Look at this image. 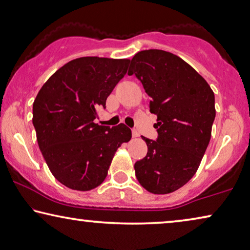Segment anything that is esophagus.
Returning <instances> with one entry per match:
<instances>
[{"mask_svg": "<svg viewBox=\"0 0 250 250\" xmlns=\"http://www.w3.org/2000/svg\"><path fill=\"white\" fill-rule=\"evenodd\" d=\"M132 137H133V138L139 137V132H138L137 130H132Z\"/></svg>", "mask_w": 250, "mask_h": 250, "instance_id": "obj_1", "label": "esophagus"}]
</instances>
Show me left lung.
<instances>
[{
  "label": "left lung",
  "mask_w": 250,
  "mask_h": 250,
  "mask_svg": "<svg viewBox=\"0 0 250 250\" xmlns=\"http://www.w3.org/2000/svg\"><path fill=\"white\" fill-rule=\"evenodd\" d=\"M144 85L150 112L157 115V140L146 141V157L135 164L140 185L154 194H168L194 176L210 143L215 118L214 93L183 59L159 49L141 50L128 75Z\"/></svg>",
  "instance_id": "obj_1"
}]
</instances>
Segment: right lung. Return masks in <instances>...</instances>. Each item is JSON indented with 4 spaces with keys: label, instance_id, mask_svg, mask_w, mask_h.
<instances>
[{
    "label": "right lung",
    "instance_id": "right-lung-1",
    "mask_svg": "<svg viewBox=\"0 0 250 250\" xmlns=\"http://www.w3.org/2000/svg\"><path fill=\"white\" fill-rule=\"evenodd\" d=\"M130 59L81 57L62 66L42 85L32 107L40 151L62 185L91 191L105 180L115 151L131 130L94 124L99 107L128 70Z\"/></svg>",
    "mask_w": 250,
    "mask_h": 250
}]
</instances>
